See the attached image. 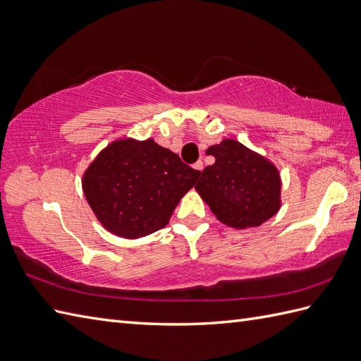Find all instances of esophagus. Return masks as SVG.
I'll list each match as a JSON object with an SVG mask.
<instances>
[{"label": "esophagus", "instance_id": "34e87169", "mask_svg": "<svg viewBox=\"0 0 361 361\" xmlns=\"http://www.w3.org/2000/svg\"><path fill=\"white\" fill-rule=\"evenodd\" d=\"M203 167H204V166H203V161H197V163L194 164V169L198 171V172H203Z\"/></svg>", "mask_w": 361, "mask_h": 361}]
</instances>
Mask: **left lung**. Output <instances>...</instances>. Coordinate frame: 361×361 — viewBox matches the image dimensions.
Here are the masks:
<instances>
[{
  "label": "left lung",
  "instance_id": "1",
  "mask_svg": "<svg viewBox=\"0 0 361 361\" xmlns=\"http://www.w3.org/2000/svg\"><path fill=\"white\" fill-rule=\"evenodd\" d=\"M206 155L215 163L201 172L195 189L216 220L241 231L279 214L281 177L269 158L232 138L207 147Z\"/></svg>",
  "mask_w": 361,
  "mask_h": 361
}]
</instances>
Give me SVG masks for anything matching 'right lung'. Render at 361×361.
<instances>
[{
    "mask_svg": "<svg viewBox=\"0 0 361 361\" xmlns=\"http://www.w3.org/2000/svg\"><path fill=\"white\" fill-rule=\"evenodd\" d=\"M200 173L152 138H118L99 150L81 186L106 231L135 240L169 223Z\"/></svg>",
    "mask_w": 361,
    "mask_h": 361,
    "instance_id": "right-lung-1",
    "label": "right lung"
}]
</instances>
